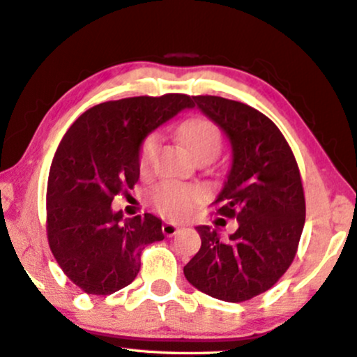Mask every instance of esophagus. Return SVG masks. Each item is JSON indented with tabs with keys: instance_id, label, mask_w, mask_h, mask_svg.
I'll return each instance as SVG.
<instances>
[{
	"instance_id": "34e87169",
	"label": "esophagus",
	"mask_w": 357,
	"mask_h": 357,
	"mask_svg": "<svg viewBox=\"0 0 357 357\" xmlns=\"http://www.w3.org/2000/svg\"><path fill=\"white\" fill-rule=\"evenodd\" d=\"M179 225L178 224H174V222H165L163 224V234L166 237H173V236H176V232L179 231Z\"/></svg>"
}]
</instances>
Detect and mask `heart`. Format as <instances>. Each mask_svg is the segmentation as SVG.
Segmentation results:
<instances>
[{"label": "heart", "instance_id": "b5f03b06", "mask_svg": "<svg viewBox=\"0 0 357 357\" xmlns=\"http://www.w3.org/2000/svg\"><path fill=\"white\" fill-rule=\"evenodd\" d=\"M179 137L197 161L214 160L222 146L219 128L206 119H191L183 121L178 128ZM160 135L148 133L143 138L138 151V166L143 174L150 173L155 161ZM202 199V189L194 184L179 181H163L150 191V202L158 214L169 220H186L196 212Z\"/></svg>", "mask_w": 357, "mask_h": 357}]
</instances>
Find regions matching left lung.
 <instances>
[{"label":"left lung","instance_id":"1","mask_svg":"<svg viewBox=\"0 0 357 357\" xmlns=\"http://www.w3.org/2000/svg\"><path fill=\"white\" fill-rule=\"evenodd\" d=\"M192 98L231 143V168L214 204L238 227L220 238L215 229L197 225L201 249L184 277L212 298L241 303L272 288L295 259L305 225L303 184L290 145L268 116L229 98Z\"/></svg>","mask_w":357,"mask_h":357}]
</instances>
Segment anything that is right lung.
<instances>
[{
    "label": "right lung",
    "mask_w": 357,
    "mask_h": 357,
    "mask_svg": "<svg viewBox=\"0 0 357 357\" xmlns=\"http://www.w3.org/2000/svg\"><path fill=\"white\" fill-rule=\"evenodd\" d=\"M184 108H192L184 93L103 102L62 138L49 171L47 241L62 272L89 295L130 285L145 245L165 238L160 218H123L112 201L137 184L143 138Z\"/></svg>",
    "instance_id": "obj_1"
}]
</instances>
